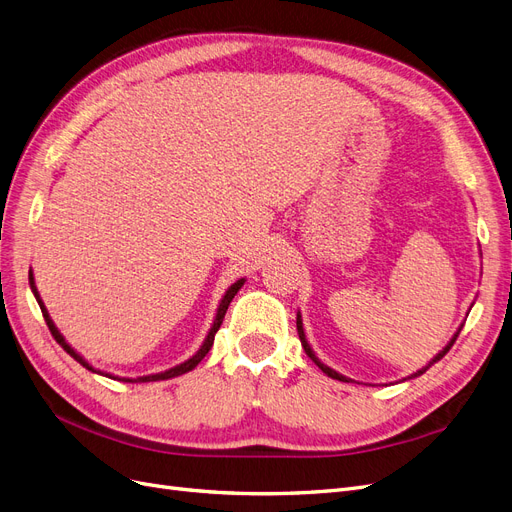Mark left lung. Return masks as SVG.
Instances as JSON below:
<instances>
[{
	"mask_svg": "<svg viewBox=\"0 0 512 512\" xmlns=\"http://www.w3.org/2000/svg\"><path fill=\"white\" fill-rule=\"evenodd\" d=\"M462 327H464V325H460V327H458V331H456V333H453V337L449 339V342H447V346H445L443 350H439V354H437V356H432V361H430V363H428L426 367H422L420 371H415V373H411L409 377H418V375L426 373V371H428V369H430V367H432L434 363H439V361H441V358H443V356H445V354L449 352V348L453 346V342H456V337L460 335ZM297 333H299V342H301V346H304L306 354H308V356L312 358V361H314V363L318 365V369H320V371H323V373H327L329 377H333V380H339V382H354V380H350V377H346V375H342V373H337L335 369H331L329 365H325V363H323V361H320V358L316 356V352L312 350V346L308 344V339H306V333H304V320H301V314H299V312H297Z\"/></svg>",
	"mask_w": 512,
	"mask_h": 512,
	"instance_id": "left-lung-1",
	"label": "left lung"
}]
</instances>
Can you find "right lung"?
I'll use <instances>...</instances> for the list:
<instances>
[{
  "label": "right lung",
  "instance_id": "1",
  "mask_svg": "<svg viewBox=\"0 0 512 512\" xmlns=\"http://www.w3.org/2000/svg\"><path fill=\"white\" fill-rule=\"evenodd\" d=\"M244 282H246V278H238V280L234 282V285L227 287V291L223 293V297H221V301H219V306H217V312H215V318H213V325H211V329H208V333H206V337H204L202 346L198 348V352H196L194 356H189L187 361H183V363H179V365H175V367H170V369H166V371H160V373H149V375H141V377H120V375H113V373H107V371H101V369H97V367H92V365L86 361V358H84L78 350H73V348H71V344H69L67 339L63 337V333L59 331V327L54 325V320L50 318L48 308L44 306V301H42V297H40V291H37V287H35V276H33V270H29V285H31V293L35 295L37 304H40V310H42V314H44V318H46V325H48L50 333L54 335L56 342H59V346H63V350H65L69 356H73L75 361H78L82 367H86L88 371H92V373H99V375H105V377H109V380L130 382V384L173 380V377H179V375H183V373H187V371H192V369L202 361V358L208 354V350L213 348L215 333L219 331V327H221V323H223V316H225V312H227V306H230V301H232V299H234V295L242 289Z\"/></svg>",
  "mask_w": 512,
  "mask_h": 512
}]
</instances>
